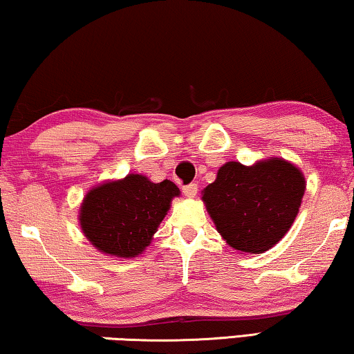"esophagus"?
<instances>
[{"instance_id":"obj_1","label":"esophagus","mask_w":354,"mask_h":354,"mask_svg":"<svg viewBox=\"0 0 354 354\" xmlns=\"http://www.w3.org/2000/svg\"><path fill=\"white\" fill-rule=\"evenodd\" d=\"M182 190H183V195H185V196L195 198L196 193H198V185H196V183H188V185L183 187Z\"/></svg>"}]
</instances>
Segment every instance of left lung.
Wrapping results in <instances>:
<instances>
[{
	"label": "left lung",
	"mask_w": 354,
	"mask_h": 354,
	"mask_svg": "<svg viewBox=\"0 0 354 354\" xmlns=\"http://www.w3.org/2000/svg\"><path fill=\"white\" fill-rule=\"evenodd\" d=\"M306 190L303 172L282 158L253 164L230 161L203 190L216 229L232 248L259 254L283 239Z\"/></svg>",
	"instance_id": "obj_1"
}]
</instances>
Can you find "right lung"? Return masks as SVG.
Wrapping results in <instances>:
<instances>
[{"label": "right lung", "instance_id": "right-lung-1", "mask_svg": "<svg viewBox=\"0 0 354 354\" xmlns=\"http://www.w3.org/2000/svg\"><path fill=\"white\" fill-rule=\"evenodd\" d=\"M180 195L171 180L154 183L140 174L104 182L86 193L80 206V227L101 253L135 258L151 243L174 196Z\"/></svg>", "mask_w": 354, "mask_h": 354}]
</instances>
